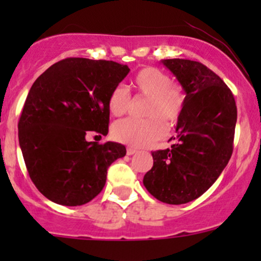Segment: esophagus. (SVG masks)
I'll return each mask as SVG.
<instances>
[{"label":"esophagus","mask_w":261,"mask_h":261,"mask_svg":"<svg viewBox=\"0 0 261 261\" xmlns=\"http://www.w3.org/2000/svg\"><path fill=\"white\" fill-rule=\"evenodd\" d=\"M138 152V150L134 149V147H127V155H134Z\"/></svg>","instance_id":"34e87169"}]
</instances>
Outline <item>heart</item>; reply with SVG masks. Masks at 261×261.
<instances>
[{"label":"heart","instance_id":"heart-1","mask_svg":"<svg viewBox=\"0 0 261 261\" xmlns=\"http://www.w3.org/2000/svg\"><path fill=\"white\" fill-rule=\"evenodd\" d=\"M133 87L141 96L147 97L145 115L147 118H123L112 126L115 140L134 147L151 145L180 120L187 102V94L179 83L170 82V77L159 68L146 67L133 78ZM110 112L115 116L126 114L130 106V93L122 84L111 89L107 99Z\"/></svg>","mask_w":261,"mask_h":261}]
</instances>
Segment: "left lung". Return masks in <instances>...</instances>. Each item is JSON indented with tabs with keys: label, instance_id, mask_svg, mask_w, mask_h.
Returning <instances> with one entry per match:
<instances>
[{
	"label": "left lung",
	"instance_id": "1",
	"mask_svg": "<svg viewBox=\"0 0 261 261\" xmlns=\"http://www.w3.org/2000/svg\"><path fill=\"white\" fill-rule=\"evenodd\" d=\"M162 63L184 88L187 102L175 128V144L151 152L154 164L143 183L159 201L183 204L202 196L227 165L238 110L230 88L202 63L188 59Z\"/></svg>",
	"mask_w": 261,
	"mask_h": 261
}]
</instances>
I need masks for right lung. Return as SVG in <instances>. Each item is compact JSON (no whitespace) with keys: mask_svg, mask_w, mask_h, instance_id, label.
Here are the masks:
<instances>
[{"mask_svg":"<svg viewBox=\"0 0 261 261\" xmlns=\"http://www.w3.org/2000/svg\"><path fill=\"white\" fill-rule=\"evenodd\" d=\"M128 72L112 60L67 58L31 86L18 143L31 180L54 203H88L103 189L110 165L126 155L122 144H98L86 136L88 131L107 135L109 94Z\"/></svg>","mask_w":261,"mask_h":261,"instance_id":"right-lung-1","label":"right lung"}]
</instances>
